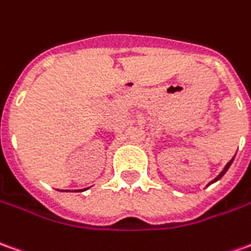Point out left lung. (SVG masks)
Instances as JSON below:
<instances>
[{"mask_svg":"<svg viewBox=\"0 0 251 251\" xmlns=\"http://www.w3.org/2000/svg\"><path fill=\"white\" fill-rule=\"evenodd\" d=\"M232 161H233V159H232L231 161H229V163H228V164H226V166H225V169L223 170V171H221V173H220V176H217L216 179H214V181H211V182H210V184H213V182H216V181H218V179H220V178H221V176H224V174H225V173H226V170L229 169V166H231L232 164Z\"/></svg>","mask_w":251,"mask_h":251,"instance_id":"8db88e82","label":"left lung"}]
</instances>
